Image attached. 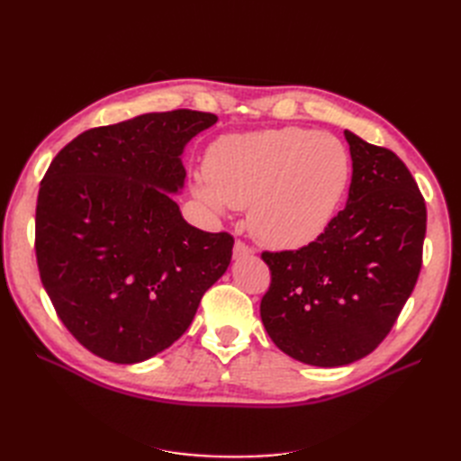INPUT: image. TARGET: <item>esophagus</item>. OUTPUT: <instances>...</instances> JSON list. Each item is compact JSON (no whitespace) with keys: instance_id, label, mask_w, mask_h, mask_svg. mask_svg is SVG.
Returning a JSON list of instances; mask_svg holds the SVG:
<instances>
[{"instance_id":"esophagus-1","label":"esophagus","mask_w":461,"mask_h":461,"mask_svg":"<svg viewBox=\"0 0 461 461\" xmlns=\"http://www.w3.org/2000/svg\"><path fill=\"white\" fill-rule=\"evenodd\" d=\"M254 254V248L248 246L242 240H236L234 244V258H244V256H252Z\"/></svg>"}]
</instances>
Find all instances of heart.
<instances>
[{
    "instance_id": "1",
    "label": "heart",
    "mask_w": 461,
    "mask_h": 461,
    "mask_svg": "<svg viewBox=\"0 0 461 461\" xmlns=\"http://www.w3.org/2000/svg\"><path fill=\"white\" fill-rule=\"evenodd\" d=\"M350 178V151L339 138L286 127L219 138L192 190L215 213L249 207L259 244L298 249L327 230Z\"/></svg>"
}]
</instances>
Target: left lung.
<instances>
[{"label": "left lung", "mask_w": 461, "mask_h": 461, "mask_svg": "<svg viewBox=\"0 0 461 461\" xmlns=\"http://www.w3.org/2000/svg\"><path fill=\"white\" fill-rule=\"evenodd\" d=\"M352 185L342 212L312 244L263 252L271 285L261 321L285 354L348 366L379 346L408 302L423 261L427 207L408 167L344 131Z\"/></svg>", "instance_id": "left-lung-1"}]
</instances>
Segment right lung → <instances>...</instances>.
<instances>
[{
  "label": "right lung",
  "instance_id": "1",
  "mask_svg": "<svg viewBox=\"0 0 461 461\" xmlns=\"http://www.w3.org/2000/svg\"><path fill=\"white\" fill-rule=\"evenodd\" d=\"M215 122L213 113L175 109L90 129L41 178V285L92 354L138 364L163 352L225 275L232 236L188 225L171 198L185 186V146Z\"/></svg>",
  "mask_w": 461,
  "mask_h": 461
}]
</instances>
